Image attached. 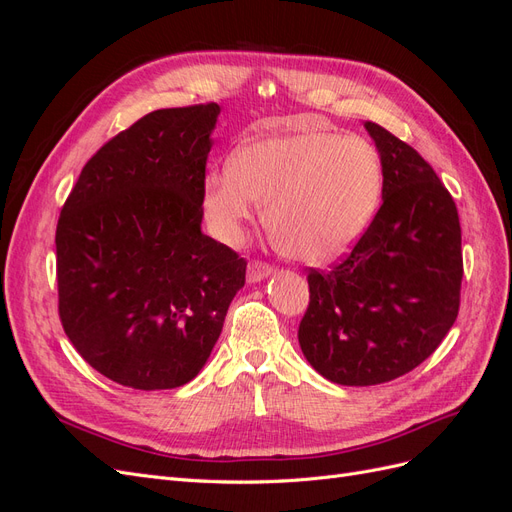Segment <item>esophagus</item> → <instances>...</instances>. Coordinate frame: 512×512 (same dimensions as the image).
<instances>
[{"label":"esophagus","instance_id":"obj_1","mask_svg":"<svg viewBox=\"0 0 512 512\" xmlns=\"http://www.w3.org/2000/svg\"><path fill=\"white\" fill-rule=\"evenodd\" d=\"M271 273H273V267L265 265V262L252 260L250 265H247V282L256 284V282H260V280H265V277H269Z\"/></svg>","mask_w":512,"mask_h":512}]
</instances>
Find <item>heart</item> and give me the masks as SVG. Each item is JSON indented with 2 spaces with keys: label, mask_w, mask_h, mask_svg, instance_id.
<instances>
[{
  "label": "heart",
  "mask_w": 512,
  "mask_h": 512,
  "mask_svg": "<svg viewBox=\"0 0 512 512\" xmlns=\"http://www.w3.org/2000/svg\"><path fill=\"white\" fill-rule=\"evenodd\" d=\"M378 149L356 134L329 130L273 134L241 145L203 179L205 222L224 245L243 243L262 205L277 250L307 265L346 254L380 205Z\"/></svg>",
  "instance_id": "b5f03b06"
}]
</instances>
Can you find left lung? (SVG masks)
<instances>
[{
  "label": "left lung",
  "mask_w": 512,
  "mask_h": 512,
  "mask_svg": "<svg viewBox=\"0 0 512 512\" xmlns=\"http://www.w3.org/2000/svg\"><path fill=\"white\" fill-rule=\"evenodd\" d=\"M382 162V207L346 260L312 269L299 344L320 376L344 386L395 380L451 331L463 277L455 200L418 153L363 123Z\"/></svg>",
  "instance_id": "obj_1"
}]
</instances>
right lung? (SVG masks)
<instances>
[{"label":"right lung","instance_id":"right-lung-1","mask_svg":"<svg viewBox=\"0 0 512 512\" xmlns=\"http://www.w3.org/2000/svg\"><path fill=\"white\" fill-rule=\"evenodd\" d=\"M220 106L160 108L81 170L57 222L59 318L83 359L138 391L205 367L247 262L207 237L203 192Z\"/></svg>","mask_w":512,"mask_h":512}]
</instances>
